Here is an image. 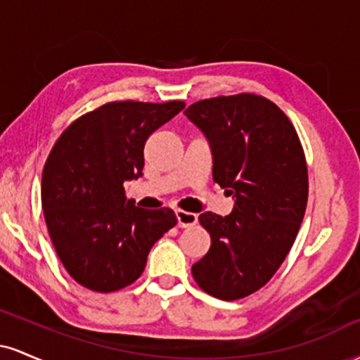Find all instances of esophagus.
Segmentation results:
<instances>
[{
  "label": "esophagus",
  "instance_id": "34e87169",
  "mask_svg": "<svg viewBox=\"0 0 360 360\" xmlns=\"http://www.w3.org/2000/svg\"><path fill=\"white\" fill-rule=\"evenodd\" d=\"M176 217H177V225H179L181 229H189V226L196 225L198 223V214L191 212H184V210H177Z\"/></svg>",
  "mask_w": 360,
  "mask_h": 360
}]
</instances>
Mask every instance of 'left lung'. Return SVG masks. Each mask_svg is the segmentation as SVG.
Returning a JSON list of instances; mask_svg holds the SVG:
<instances>
[{
    "label": "left lung",
    "instance_id": "left-lung-1",
    "mask_svg": "<svg viewBox=\"0 0 360 360\" xmlns=\"http://www.w3.org/2000/svg\"><path fill=\"white\" fill-rule=\"evenodd\" d=\"M184 113L208 139L213 181L235 200L226 217L200 214L212 245L193 278L218 300L245 298L269 283L296 240L308 201L303 147L283 110L257 94L201 100Z\"/></svg>",
    "mask_w": 360,
    "mask_h": 360
}]
</instances>
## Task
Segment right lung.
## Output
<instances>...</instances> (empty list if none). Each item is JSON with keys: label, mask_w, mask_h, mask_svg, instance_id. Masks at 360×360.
<instances>
[{"label": "right lung", "mask_w": 360, "mask_h": 360, "mask_svg": "<svg viewBox=\"0 0 360 360\" xmlns=\"http://www.w3.org/2000/svg\"><path fill=\"white\" fill-rule=\"evenodd\" d=\"M183 101H113L62 131L42 172V208L65 271L81 286L111 292L135 283L152 245L177 223L171 208L143 210L125 181L143 169V147Z\"/></svg>", "instance_id": "add662e5"}]
</instances>
